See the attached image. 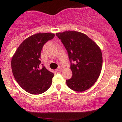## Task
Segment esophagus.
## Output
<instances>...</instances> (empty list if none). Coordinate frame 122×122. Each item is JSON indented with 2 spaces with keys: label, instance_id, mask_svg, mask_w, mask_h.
<instances>
[{
  "label": "esophagus",
  "instance_id": "1",
  "mask_svg": "<svg viewBox=\"0 0 122 122\" xmlns=\"http://www.w3.org/2000/svg\"><path fill=\"white\" fill-rule=\"evenodd\" d=\"M55 71H56V73H60V72H61V70H59V69H56Z\"/></svg>",
  "mask_w": 122,
  "mask_h": 122
}]
</instances>
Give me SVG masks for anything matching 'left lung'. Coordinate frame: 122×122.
<instances>
[{"label":"left lung","instance_id":"left-lung-1","mask_svg":"<svg viewBox=\"0 0 122 122\" xmlns=\"http://www.w3.org/2000/svg\"><path fill=\"white\" fill-rule=\"evenodd\" d=\"M56 36L68 52L72 77L66 80L68 87L77 92L89 89L100 76L102 66V53L98 46L83 33L66 31Z\"/></svg>","mask_w":122,"mask_h":122}]
</instances>
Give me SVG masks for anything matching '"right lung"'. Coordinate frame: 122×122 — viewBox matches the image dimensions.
I'll return each instance as SVG.
<instances>
[{
    "label": "right lung",
    "instance_id": "right-lung-1",
    "mask_svg": "<svg viewBox=\"0 0 122 122\" xmlns=\"http://www.w3.org/2000/svg\"><path fill=\"white\" fill-rule=\"evenodd\" d=\"M54 36V34L48 33L30 36L21 43L12 56L13 75L20 86L30 94H42L51 86L54 74L43 64L40 67V60L43 45Z\"/></svg>",
    "mask_w": 122,
    "mask_h": 122
}]
</instances>
